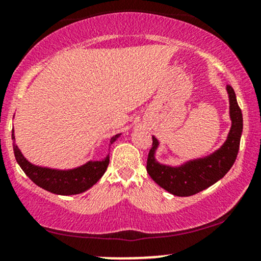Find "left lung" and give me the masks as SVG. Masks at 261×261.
Segmentation results:
<instances>
[{"label": "left lung", "mask_w": 261, "mask_h": 261, "mask_svg": "<svg viewBox=\"0 0 261 261\" xmlns=\"http://www.w3.org/2000/svg\"><path fill=\"white\" fill-rule=\"evenodd\" d=\"M226 90L230 100L231 128L225 143L214 153L204 158L188 161L178 166L161 164L155 159L159 141L154 136L152 137V148L147 159V172L153 181L169 193L177 197L193 196L224 177L236 161L243 130V118L233 89L227 85Z\"/></svg>", "instance_id": "1"}]
</instances>
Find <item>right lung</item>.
Returning a JSON list of instances; mask_svg holds the SVG:
<instances>
[{
	"label": "right lung",
	"mask_w": 261,
	"mask_h": 261,
	"mask_svg": "<svg viewBox=\"0 0 261 261\" xmlns=\"http://www.w3.org/2000/svg\"><path fill=\"white\" fill-rule=\"evenodd\" d=\"M121 134L115 135L111 139V144L115 142ZM12 140H15L14 130H12ZM13 150L17 163L19 164L27 176L37 186L55 194L71 196L87 191L103 176L109 164V154L103 161H90L86 164L68 170L45 168L34 165L21 154L20 149L13 142Z\"/></svg>",
	"instance_id": "add662e5"
}]
</instances>
